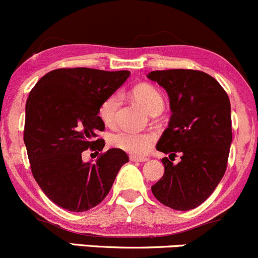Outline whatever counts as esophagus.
Segmentation results:
<instances>
[{
  "label": "esophagus",
  "mask_w": 258,
  "mask_h": 258,
  "mask_svg": "<svg viewBox=\"0 0 258 258\" xmlns=\"http://www.w3.org/2000/svg\"><path fill=\"white\" fill-rule=\"evenodd\" d=\"M130 159H131L132 162H147L148 161V158H146V157H135V156L130 157Z\"/></svg>",
  "instance_id": "34e87169"
}]
</instances>
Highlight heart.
<instances>
[{"instance_id": "1", "label": "heart", "mask_w": 258, "mask_h": 258, "mask_svg": "<svg viewBox=\"0 0 258 258\" xmlns=\"http://www.w3.org/2000/svg\"><path fill=\"white\" fill-rule=\"evenodd\" d=\"M132 97L148 112L162 108L164 101L162 95L157 89L151 85H138L132 90ZM121 104L120 94H112L101 102L99 107V116L101 121L107 126L115 123L117 110ZM156 135L153 132H134L117 131L108 137V143L112 147L121 150L135 157L145 156L153 147Z\"/></svg>"}]
</instances>
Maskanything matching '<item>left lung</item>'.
Listing matches in <instances>:
<instances>
[{
    "label": "left lung",
    "instance_id": "8db88e82",
    "mask_svg": "<svg viewBox=\"0 0 258 258\" xmlns=\"http://www.w3.org/2000/svg\"><path fill=\"white\" fill-rule=\"evenodd\" d=\"M147 77L165 89L172 110L156 148L170 154V160L181 154L177 165L162 159L164 174L152 193L165 207L191 210L213 194L226 170L232 141L229 96L200 70H156Z\"/></svg>",
    "mask_w": 258,
    "mask_h": 258
}]
</instances>
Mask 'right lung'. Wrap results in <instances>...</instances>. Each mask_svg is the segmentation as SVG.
Instances as JSON below:
<instances>
[{"instance_id":"add662e5","label":"right lung","mask_w":258,"mask_h":258,"mask_svg":"<svg viewBox=\"0 0 258 258\" xmlns=\"http://www.w3.org/2000/svg\"><path fill=\"white\" fill-rule=\"evenodd\" d=\"M128 77V70L61 68L47 73L29 93L24 145L32 174L58 207L81 213L99 205L128 162L117 148L100 153L95 163L81 157L88 148L97 154L105 147L97 138L105 130L99 107Z\"/></svg>"}]
</instances>
